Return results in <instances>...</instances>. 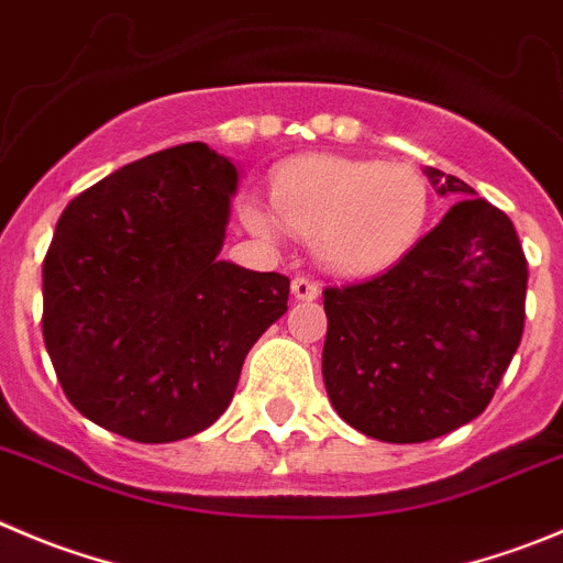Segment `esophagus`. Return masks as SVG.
Masks as SVG:
<instances>
[{
  "label": "esophagus",
  "mask_w": 563,
  "mask_h": 563,
  "mask_svg": "<svg viewBox=\"0 0 563 563\" xmlns=\"http://www.w3.org/2000/svg\"><path fill=\"white\" fill-rule=\"evenodd\" d=\"M291 294L294 299H306V302H311V299L319 297V286L313 280H308V277H294Z\"/></svg>",
  "instance_id": "1"
}]
</instances>
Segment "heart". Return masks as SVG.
Here are the masks:
<instances>
[{
    "instance_id": "b5f03b06",
    "label": "heart",
    "mask_w": 563,
    "mask_h": 563,
    "mask_svg": "<svg viewBox=\"0 0 563 563\" xmlns=\"http://www.w3.org/2000/svg\"><path fill=\"white\" fill-rule=\"evenodd\" d=\"M272 202L246 199L241 219L261 239L283 224L308 235L328 269L369 277L406 261L430 222V188L408 163L306 155L280 166Z\"/></svg>"
}]
</instances>
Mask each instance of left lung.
<instances>
[{
    "label": "left lung",
    "mask_w": 563,
    "mask_h": 563,
    "mask_svg": "<svg viewBox=\"0 0 563 563\" xmlns=\"http://www.w3.org/2000/svg\"><path fill=\"white\" fill-rule=\"evenodd\" d=\"M459 197L417 250L364 283L324 288L322 377L335 413L388 444L439 439L486 411L525 328L528 261L511 219L475 188L424 169Z\"/></svg>",
    "instance_id": "obj_1"
}]
</instances>
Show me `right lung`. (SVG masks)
<instances>
[{"instance_id":"add662e5","label":"right lung","mask_w":563,"mask_h":563,"mask_svg":"<svg viewBox=\"0 0 563 563\" xmlns=\"http://www.w3.org/2000/svg\"><path fill=\"white\" fill-rule=\"evenodd\" d=\"M239 169L205 144L128 163L66 205L44 341L68 402L141 444L202 433L288 311V277L219 261Z\"/></svg>"}]
</instances>
